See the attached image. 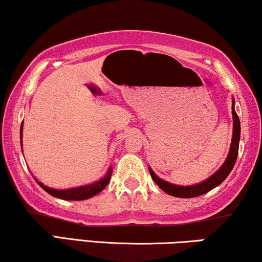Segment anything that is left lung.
<instances>
[{"label":"left lung","instance_id":"obj_1","mask_svg":"<svg viewBox=\"0 0 262 262\" xmlns=\"http://www.w3.org/2000/svg\"><path fill=\"white\" fill-rule=\"evenodd\" d=\"M232 114H233V136H232V143L231 148H229V153L226 161L224 162L217 171H215L212 177H209L207 180L202 181L200 183H196V185L193 186H178L173 185V183H169L162 179H160L158 175H156L153 170L149 168V173L151 175V179L155 181L156 185H158L160 188H161L163 192L171 195V196L177 198H195L200 196L202 194H206L209 190L215 188L216 186L220 185V183L225 180L226 178L228 177L229 173H231L234 165H235L237 153H239V141H240V120L237 118V114L234 109V100L232 104Z\"/></svg>","mask_w":262,"mask_h":262}]
</instances>
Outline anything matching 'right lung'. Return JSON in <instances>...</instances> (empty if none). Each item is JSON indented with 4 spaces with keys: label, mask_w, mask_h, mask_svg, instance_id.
<instances>
[{
    "label": "right lung",
    "mask_w": 262,
    "mask_h": 262,
    "mask_svg": "<svg viewBox=\"0 0 262 262\" xmlns=\"http://www.w3.org/2000/svg\"><path fill=\"white\" fill-rule=\"evenodd\" d=\"M22 129L23 126L21 124V128H19V139H21V147H22ZM112 167H109L107 174L104 175V178L101 179L99 181H95L94 183L87 186H81L76 187V188H69V189H54L49 188V187L45 186L43 183L38 182L36 179V182L40 185L41 188H43L47 193L53 195V196L63 199V200H72V201H79V200H85V199H89L94 196V195L99 194L101 190L104 189V187L108 185L109 180H111L112 177Z\"/></svg>",
    "instance_id": "add662e5"
}]
</instances>
